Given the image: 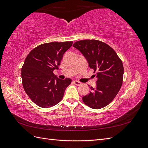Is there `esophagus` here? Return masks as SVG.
Listing matches in <instances>:
<instances>
[{
	"mask_svg": "<svg viewBox=\"0 0 148 148\" xmlns=\"http://www.w3.org/2000/svg\"><path fill=\"white\" fill-rule=\"evenodd\" d=\"M73 83L75 84V85H77V86H79V85H80L82 84L81 82H79L78 81H77V80H75V81H73Z\"/></svg>",
	"mask_w": 148,
	"mask_h": 148,
	"instance_id": "obj_1",
	"label": "esophagus"
}]
</instances>
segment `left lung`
Instances as JSON below:
<instances>
[{"instance_id": "8db88e82", "label": "left lung", "mask_w": 148, "mask_h": 148, "mask_svg": "<svg viewBox=\"0 0 148 148\" xmlns=\"http://www.w3.org/2000/svg\"><path fill=\"white\" fill-rule=\"evenodd\" d=\"M96 73L95 88L82 97L86 105L95 109L106 107L112 101L122 86L123 66L117 53L107 44L95 39H86L74 43Z\"/></svg>"}]
</instances>
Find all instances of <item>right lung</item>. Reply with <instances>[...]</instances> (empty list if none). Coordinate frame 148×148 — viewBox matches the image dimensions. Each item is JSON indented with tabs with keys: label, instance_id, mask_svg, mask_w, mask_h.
<instances>
[{
	"label": "right lung",
	"instance_id": "right-lung-1",
	"mask_svg": "<svg viewBox=\"0 0 148 148\" xmlns=\"http://www.w3.org/2000/svg\"><path fill=\"white\" fill-rule=\"evenodd\" d=\"M72 41L45 43L33 49L21 68V78L26 93L34 103L43 108L58 104L64 97L70 78L60 79L53 71L58 69L64 53Z\"/></svg>",
	"mask_w": 148,
	"mask_h": 148
}]
</instances>
